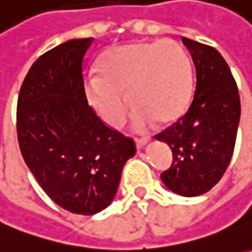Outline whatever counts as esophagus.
<instances>
[{
	"mask_svg": "<svg viewBox=\"0 0 252 252\" xmlns=\"http://www.w3.org/2000/svg\"><path fill=\"white\" fill-rule=\"evenodd\" d=\"M150 139H136V149L140 150V149H145V146L148 145Z\"/></svg>",
	"mask_w": 252,
	"mask_h": 252,
	"instance_id": "1",
	"label": "esophagus"
}]
</instances>
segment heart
Masks as SVG:
<instances>
[{"mask_svg":"<svg viewBox=\"0 0 252 252\" xmlns=\"http://www.w3.org/2000/svg\"><path fill=\"white\" fill-rule=\"evenodd\" d=\"M97 71L99 76L85 78V94L91 106L113 128L124 123L128 99L135 104L132 126L136 131L149 128L155 120L171 124L190 104V59L174 40L112 48L99 59Z\"/></svg>","mask_w":252,"mask_h":252,"instance_id":"obj_1","label":"heart"}]
</instances>
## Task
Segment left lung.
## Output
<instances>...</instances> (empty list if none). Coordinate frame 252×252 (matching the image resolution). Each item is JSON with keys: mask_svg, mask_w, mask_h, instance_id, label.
<instances>
[{"mask_svg": "<svg viewBox=\"0 0 252 252\" xmlns=\"http://www.w3.org/2000/svg\"><path fill=\"white\" fill-rule=\"evenodd\" d=\"M196 67L189 110L156 136L172 150L174 161L161 181L179 196L211 190L230 162L240 121V96L226 61L215 48L182 37Z\"/></svg>", "mask_w": 252, "mask_h": 252, "instance_id": "8db88e82", "label": "left lung"}]
</instances>
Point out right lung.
<instances>
[{
	"instance_id": "obj_1",
	"label": "right lung",
	"mask_w": 252,
	"mask_h": 252,
	"mask_svg": "<svg viewBox=\"0 0 252 252\" xmlns=\"http://www.w3.org/2000/svg\"><path fill=\"white\" fill-rule=\"evenodd\" d=\"M94 38L63 42L34 62L18 99L20 152L42 190L62 208L94 215L110 205L135 143L102 123L84 90Z\"/></svg>"
}]
</instances>
